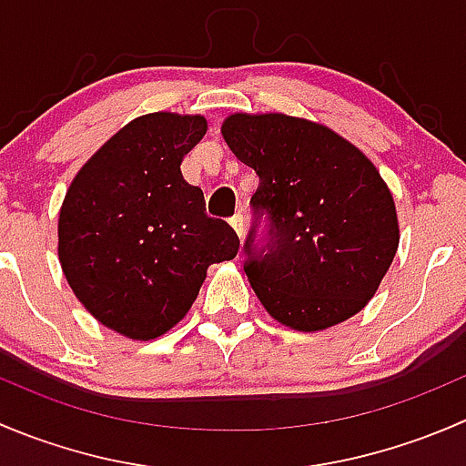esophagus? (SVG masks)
Here are the masks:
<instances>
[{
    "label": "esophagus",
    "mask_w": 466,
    "mask_h": 466,
    "mask_svg": "<svg viewBox=\"0 0 466 466\" xmlns=\"http://www.w3.org/2000/svg\"><path fill=\"white\" fill-rule=\"evenodd\" d=\"M229 225H232L234 232L238 234V238H243V234H246V218H243V214H237L229 218Z\"/></svg>",
    "instance_id": "esophagus-1"
}]
</instances>
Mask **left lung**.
<instances>
[{"label":"left lung","mask_w":466,"mask_h":466,"mask_svg":"<svg viewBox=\"0 0 466 466\" xmlns=\"http://www.w3.org/2000/svg\"><path fill=\"white\" fill-rule=\"evenodd\" d=\"M220 133L259 176L243 268L263 309L298 331L356 316L399 248L397 209L377 167L327 126L281 112L229 115Z\"/></svg>","instance_id":"1"}]
</instances>
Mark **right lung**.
<instances>
[{
  "label": "right lung",
  "mask_w": 466,
  "mask_h": 466,
  "mask_svg": "<svg viewBox=\"0 0 466 466\" xmlns=\"http://www.w3.org/2000/svg\"><path fill=\"white\" fill-rule=\"evenodd\" d=\"M205 133L200 115L137 116L87 159L60 207L58 257L74 295L133 340L180 322L207 268L238 252L237 232L207 216L180 171Z\"/></svg>",
  "instance_id": "1"
}]
</instances>
